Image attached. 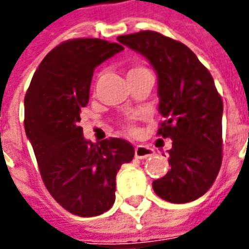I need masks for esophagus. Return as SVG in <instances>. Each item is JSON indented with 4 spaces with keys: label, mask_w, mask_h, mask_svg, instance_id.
<instances>
[{
    "label": "esophagus",
    "mask_w": 249,
    "mask_h": 249,
    "mask_svg": "<svg viewBox=\"0 0 249 249\" xmlns=\"http://www.w3.org/2000/svg\"><path fill=\"white\" fill-rule=\"evenodd\" d=\"M153 153H154V150H153L152 148H149V146H146V145H139V146H136V149H134V156H136V158H148L150 157V156H153Z\"/></svg>",
    "instance_id": "34e87169"
}]
</instances>
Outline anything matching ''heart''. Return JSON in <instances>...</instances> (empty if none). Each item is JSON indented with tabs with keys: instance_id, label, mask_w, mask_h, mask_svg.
<instances>
[{
	"instance_id": "b5f03b06",
	"label": "heart",
	"mask_w": 249,
	"mask_h": 249,
	"mask_svg": "<svg viewBox=\"0 0 249 249\" xmlns=\"http://www.w3.org/2000/svg\"><path fill=\"white\" fill-rule=\"evenodd\" d=\"M142 71H146V70H145V68H143V67H133V68H130L129 72H128V75H133V73L142 72ZM129 129L133 130L134 128H133V126H129Z\"/></svg>"
}]
</instances>
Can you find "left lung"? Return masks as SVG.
I'll list each match as a JSON object with an SVG mask.
<instances>
[{
  "label": "left lung",
  "mask_w": 249,
  "mask_h": 249,
  "mask_svg": "<svg viewBox=\"0 0 249 249\" xmlns=\"http://www.w3.org/2000/svg\"><path fill=\"white\" fill-rule=\"evenodd\" d=\"M120 43L148 59L158 76L157 134L173 140L170 170L153 190L171 203H187L206 194L222 165L223 101L209 70L189 47L157 31L120 36Z\"/></svg>",
  "instance_id": "obj_1"
}]
</instances>
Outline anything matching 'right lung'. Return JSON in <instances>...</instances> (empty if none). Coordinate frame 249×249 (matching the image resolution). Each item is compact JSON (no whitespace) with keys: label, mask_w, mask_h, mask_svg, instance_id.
Segmentation results:
<instances>
[{"label":"right lung","mask_w":249,"mask_h":249,"mask_svg":"<svg viewBox=\"0 0 249 249\" xmlns=\"http://www.w3.org/2000/svg\"><path fill=\"white\" fill-rule=\"evenodd\" d=\"M123 50L97 38L66 40L40 62L25 96V132L43 183L78 216H97L113 206L116 174L134 157L126 140L93 143L79 126L95 68Z\"/></svg>","instance_id":"add662e5"}]
</instances>
